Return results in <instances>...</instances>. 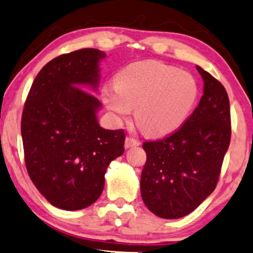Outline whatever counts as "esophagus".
I'll return each instance as SVG.
<instances>
[{
  "mask_svg": "<svg viewBox=\"0 0 253 253\" xmlns=\"http://www.w3.org/2000/svg\"><path fill=\"white\" fill-rule=\"evenodd\" d=\"M139 145H140V141L132 138V136H127L126 140H125V147H126V149H130V147L133 146H139Z\"/></svg>",
  "mask_w": 253,
  "mask_h": 253,
  "instance_id": "34e87169",
  "label": "esophagus"
}]
</instances>
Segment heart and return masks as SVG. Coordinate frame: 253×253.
Wrapping results in <instances>:
<instances>
[{
  "instance_id": "b5f03b06",
  "label": "heart",
  "mask_w": 253,
  "mask_h": 253,
  "mask_svg": "<svg viewBox=\"0 0 253 253\" xmlns=\"http://www.w3.org/2000/svg\"><path fill=\"white\" fill-rule=\"evenodd\" d=\"M196 97L193 75L156 60L129 64L115 76V89L102 90L103 102L117 119L126 118L135 108V123L152 136L178 128Z\"/></svg>"
}]
</instances>
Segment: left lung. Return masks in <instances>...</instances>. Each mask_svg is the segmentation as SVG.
Returning <instances> with one entry per match:
<instances>
[{
  "instance_id": "obj_1",
  "label": "left lung",
  "mask_w": 253,
  "mask_h": 253,
  "mask_svg": "<svg viewBox=\"0 0 253 253\" xmlns=\"http://www.w3.org/2000/svg\"><path fill=\"white\" fill-rule=\"evenodd\" d=\"M203 95L193 114L163 139L145 141L140 191L146 207L163 219L195 211L215 189L231 141L226 89L200 66Z\"/></svg>"
}]
</instances>
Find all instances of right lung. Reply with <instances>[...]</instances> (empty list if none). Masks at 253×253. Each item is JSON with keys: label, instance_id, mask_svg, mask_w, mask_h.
I'll return each instance as SVG.
<instances>
[{"label": "right lung", "instance_id": "obj_1", "mask_svg": "<svg viewBox=\"0 0 253 253\" xmlns=\"http://www.w3.org/2000/svg\"><path fill=\"white\" fill-rule=\"evenodd\" d=\"M106 53L82 48L48 62L33 81L21 119L25 163L37 189L54 207L77 211L102 194L109 163L125 152L124 129L97 123L101 102L76 85H98Z\"/></svg>", "mask_w": 253, "mask_h": 253}]
</instances>
